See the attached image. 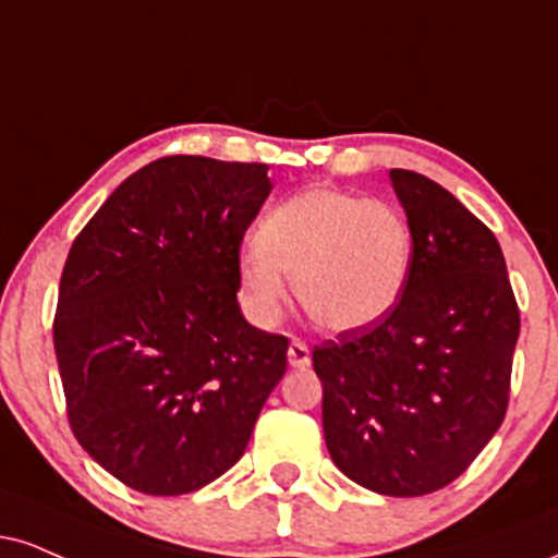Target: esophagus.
Listing matches in <instances>:
<instances>
[{
    "instance_id": "esophagus-1",
    "label": "esophagus",
    "mask_w": 558,
    "mask_h": 558,
    "mask_svg": "<svg viewBox=\"0 0 558 558\" xmlns=\"http://www.w3.org/2000/svg\"><path fill=\"white\" fill-rule=\"evenodd\" d=\"M288 364L293 368H306L312 364V353H308L304 340H291V345H288Z\"/></svg>"
}]
</instances>
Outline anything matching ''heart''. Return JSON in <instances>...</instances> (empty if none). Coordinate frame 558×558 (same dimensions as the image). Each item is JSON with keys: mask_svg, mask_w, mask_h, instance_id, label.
<instances>
[{"mask_svg": "<svg viewBox=\"0 0 558 558\" xmlns=\"http://www.w3.org/2000/svg\"><path fill=\"white\" fill-rule=\"evenodd\" d=\"M236 270L252 317L280 319L288 278L314 325L353 332L387 317L413 270V231L400 207L317 186L262 220L259 241L239 252Z\"/></svg>", "mask_w": 558, "mask_h": 558, "instance_id": "b5f03b06", "label": "heart"}]
</instances>
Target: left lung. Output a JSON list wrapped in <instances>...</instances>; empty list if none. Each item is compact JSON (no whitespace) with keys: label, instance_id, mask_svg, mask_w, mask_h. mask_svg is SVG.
<instances>
[{"label":"left lung","instance_id":"8db88e82","mask_svg":"<svg viewBox=\"0 0 558 558\" xmlns=\"http://www.w3.org/2000/svg\"><path fill=\"white\" fill-rule=\"evenodd\" d=\"M413 270L392 312L314 345L335 465L385 496L439 492L501 426L520 308L499 241L445 186L392 169Z\"/></svg>","mask_w":558,"mask_h":558}]
</instances>
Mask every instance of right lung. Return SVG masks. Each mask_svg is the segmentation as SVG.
<instances>
[{
  "label": "right lung",
  "instance_id": "obj_1",
  "mask_svg": "<svg viewBox=\"0 0 558 558\" xmlns=\"http://www.w3.org/2000/svg\"><path fill=\"white\" fill-rule=\"evenodd\" d=\"M265 163L169 156L124 179L66 254L53 351L80 447L134 492L179 496L244 454L288 338L241 314L236 259Z\"/></svg>",
  "mask_w": 558,
  "mask_h": 558
}]
</instances>
